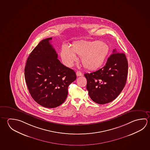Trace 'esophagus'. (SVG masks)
<instances>
[{"label": "esophagus", "mask_w": 150, "mask_h": 150, "mask_svg": "<svg viewBox=\"0 0 150 150\" xmlns=\"http://www.w3.org/2000/svg\"><path fill=\"white\" fill-rule=\"evenodd\" d=\"M76 75L77 76H81L82 75V73H81V71H76Z\"/></svg>", "instance_id": "34e87169"}]
</instances>
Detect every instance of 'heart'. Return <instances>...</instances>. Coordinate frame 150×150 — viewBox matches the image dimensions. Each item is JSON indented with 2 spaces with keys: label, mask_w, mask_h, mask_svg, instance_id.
Segmentation results:
<instances>
[{
  "label": "heart",
  "mask_w": 150,
  "mask_h": 150,
  "mask_svg": "<svg viewBox=\"0 0 150 150\" xmlns=\"http://www.w3.org/2000/svg\"><path fill=\"white\" fill-rule=\"evenodd\" d=\"M109 50L107 44L100 41H83L74 45L72 49L64 45L61 50V58L65 65L71 67L78 60L76 55L79 56L85 68L94 70L102 65Z\"/></svg>",
  "instance_id": "obj_1"
}]
</instances>
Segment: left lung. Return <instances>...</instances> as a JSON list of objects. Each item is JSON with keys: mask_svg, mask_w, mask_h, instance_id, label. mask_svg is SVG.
<instances>
[{"mask_svg": "<svg viewBox=\"0 0 150 150\" xmlns=\"http://www.w3.org/2000/svg\"><path fill=\"white\" fill-rule=\"evenodd\" d=\"M127 72L125 55L114 50L105 66L96 71L84 74L89 97L100 104L113 101L125 86Z\"/></svg>", "mask_w": 150, "mask_h": 150, "instance_id": "1", "label": "left lung"}]
</instances>
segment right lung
Instances as JSON below:
<instances>
[{"label":"right lung","instance_id":"1","mask_svg":"<svg viewBox=\"0 0 150 150\" xmlns=\"http://www.w3.org/2000/svg\"><path fill=\"white\" fill-rule=\"evenodd\" d=\"M43 40L27 58L25 79L29 93L43 107L54 108L63 104L68 95V87L76 79L75 72L61 63L50 42Z\"/></svg>","mask_w":150,"mask_h":150}]
</instances>
